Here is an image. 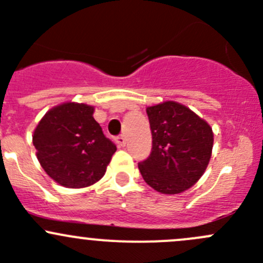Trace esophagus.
<instances>
[{"mask_svg": "<svg viewBox=\"0 0 263 263\" xmlns=\"http://www.w3.org/2000/svg\"><path fill=\"white\" fill-rule=\"evenodd\" d=\"M116 142L118 144V146H126V137L123 136V135H121V136H117L116 137Z\"/></svg>", "mask_w": 263, "mask_h": 263, "instance_id": "34e87169", "label": "esophagus"}]
</instances>
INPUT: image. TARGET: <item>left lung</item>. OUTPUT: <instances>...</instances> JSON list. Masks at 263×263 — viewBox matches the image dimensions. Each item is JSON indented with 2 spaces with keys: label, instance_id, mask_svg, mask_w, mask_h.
<instances>
[{
  "label": "left lung",
  "instance_id": "obj_1",
  "mask_svg": "<svg viewBox=\"0 0 263 263\" xmlns=\"http://www.w3.org/2000/svg\"><path fill=\"white\" fill-rule=\"evenodd\" d=\"M146 113L153 147L139 163L142 178L160 193H181L205 172L213 150V129L192 110L174 102L148 107Z\"/></svg>",
  "mask_w": 263,
  "mask_h": 263
}]
</instances>
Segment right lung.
<instances>
[{
	"mask_svg": "<svg viewBox=\"0 0 263 263\" xmlns=\"http://www.w3.org/2000/svg\"><path fill=\"white\" fill-rule=\"evenodd\" d=\"M94 108L65 103L50 109L36 126L33 144L52 179L67 188L94 184L105 173L117 146L92 117Z\"/></svg>",
	"mask_w": 263,
	"mask_h": 263,
	"instance_id": "add662e5",
	"label": "right lung"
}]
</instances>
